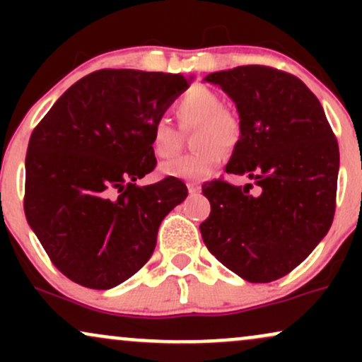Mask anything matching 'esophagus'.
<instances>
[{
    "label": "esophagus",
    "instance_id": "1",
    "mask_svg": "<svg viewBox=\"0 0 362 362\" xmlns=\"http://www.w3.org/2000/svg\"><path fill=\"white\" fill-rule=\"evenodd\" d=\"M187 187H189V194L192 195V197H194V195L201 194V185H197V184H189Z\"/></svg>",
    "mask_w": 362,
    "mask_h": 362
}]
</instances>
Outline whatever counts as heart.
<instances>
[{
	"label": "heart",
	"mask_w": 362,
	"mask_h": 362,
	"mask_svg": "<svg viewBox=\"0 0 362 362\" xmlns=\"http://www.w3.org/2000/svg\"><path fill=\"white\" fill-rule=\"evenodd\" d=\"M223 98L209 88L190 90L178 100L175 115L182 129L197 127L194 146L197 151L165 161L161 175L180 180H201L214 172L223 160V148L233 149L242 138V124L231 110L224 109ZM180 146V134L167 120H158L151 129V149L158 158H170Z\"/></svg>",
	"instance_id": "1"
}]
</instances>
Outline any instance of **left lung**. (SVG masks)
Returning <instances> with one entry per match:
<instances>
[{"label": "left lung", "instance_id": "8db88e82", "mask_svg": "<svg viewBox=\"0 0 362 362\" xmlns=\"http://www.w3.org/2000/svg\"><path fill=\"white\" fill-rule=\"evenodd\" d=\"M238 110L242 138L228 173L252 184L202 185L211 214L201 224L207 250L248 282H271L301 264L330 230L339 144L322 103L300 78L267 66L211 73Z\"/></svg>", "mask_w": 362, "mask_h": 362}]
</instances>
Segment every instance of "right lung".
I'll use <instances>...</instances> for the list:
<instances>
[{"instance_id": "1", "label": "right lung", "mask_w": 362, "mask_h": 362, "mask_svg": "<svg viewBox=\"0 0 362 362\" xmlns=\"http://www.w3.org/2000/svg\"><path fill=\"white\" fill-rule=\"evenodd\" d=\"M194 76L100 69L57 98L28 141L25 216L66 277L110 289L143 267L161 221L187 187L167 177L138 187L156 165L151 129Z\"/></svg>"}]
</instances>
